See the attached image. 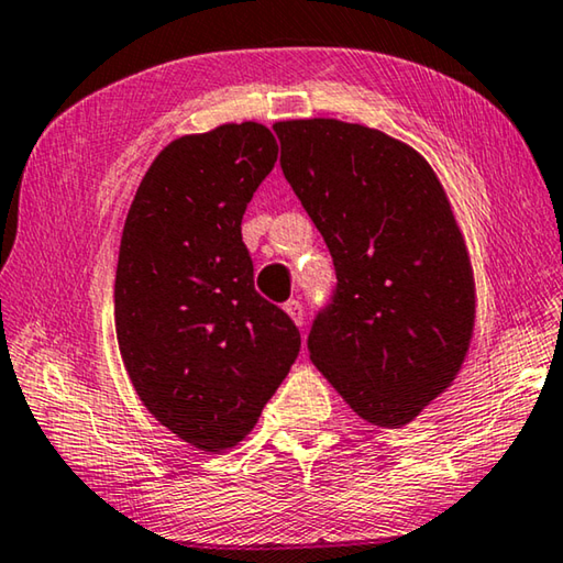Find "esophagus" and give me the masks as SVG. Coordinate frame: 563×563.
Here are the masks:
<instances>
[{"label": "esophagus", "mask_w": 563, "mask_h": 563, "mask_svg": "<svg viewBox=\"0 0 563 563\" xmlns=\"http://www.w3.org/2000/svg\"><path fill=\"white\" fill-rule=\"evenodd\" d=\"M283 310L288 312V318L295 322V325H302L305 310H302V302L300 300H288V302L283 305Z\"/></svg>", "instance_id": "obj_1"}]
</instances>
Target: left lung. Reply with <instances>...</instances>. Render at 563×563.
I'll list each match as a JSON object with an SVG mask.
<instances>
[{
    "label": "left lung",
    "mask_w": 563,
    "mask_h": 563,
    "mask_svg": "<svg viewBox=\"0 0 563 563\" xmlns=\"http://www.w3.org/2000/svg\"><path fill=\"white\" fill-rule=\"evenodd\" d=\"M273 129L338 273L308 338L312 365L357 417L397 430L454 383L472 342L474 273L450 198L385 131L338 119Z\"/></svg>",
    "instance_id": "8db88e82"
}]
</instances>
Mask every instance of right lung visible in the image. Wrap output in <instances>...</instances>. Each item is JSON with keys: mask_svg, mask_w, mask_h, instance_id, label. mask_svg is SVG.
Listing matches in <instances>:
<instances>
[{"mask_svg": "<svg viewBox=\"0 0 563 563\" xmlns=\"http://www.w3.org/2000/svg\"><path fill=\"white\" fill-rule=\"evenodd\" d=\"M278 161L255 121L161 151L123 223L113 316L144 407L201 452L243 442L300 352V332L255 292L245 206Z\"/></svg>", "mask_w": 563, "mask_h": 563, "instance_id": "add662e5", "label": "right lung"}]
</instances>
